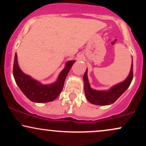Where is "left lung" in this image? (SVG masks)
<instances>
[{"label":"left lung","instance_id":"left-lung-1","mask_svg":"<svg viewBox=\"0 0 146 146\" xmlns=\"http://www.w3.org/2000/svg\"><path fill=\"white\" fill-rule=\"evenodd\" d=\"M88 70H86L84 75V92L86 98L88 102L93 104L106 106L113 104L127 90L130 85L133 78V62L132 61L131 68L129 75L124 81L114 85L110 89L106 90H95L90 87L88 79Z\"/></svg>","mask_w":146,"mask_h":146}]
</instances>
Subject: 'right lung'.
Listing matches in <instances>:
<instances>
[{
	"label": "right lung",
	"instance_id": "obj_1",
	"mask_svg": "<svg viewBox=\"0 0 146 146\" xmlns=\"http://www.w3.org/2000/svg\"><path fill=\"white\" fill-rule=\"evenodd\" d=\"M75 62V60L66 62L64 68L60 72L58 80L55 82L50 84H42L21 71L18 63L17 54L16 53L13 75L20 89L29 100L36 103H46L53 101L58 98L63 88L65 79Z\"/></svg>",
	"mask_w": 146,
	"mask_h": 146
}]
</instances>
